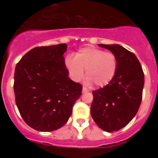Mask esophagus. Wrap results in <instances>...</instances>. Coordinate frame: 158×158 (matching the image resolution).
<instances>
[{"mask_svg": "<svg viewBox=\"0 0 158 158\" xmlns=\"http://www.w3.org/2000/svg\"><path fill=\"white\" fill-rule=\"evenodd\" d=\"M89 92V90L86 89V88H83V94H85V93H88Z\"/></svg>", "mask_w": 158, "mask_h": 158, "instance_id": "1", "label": "esophagus"}]
</instances>
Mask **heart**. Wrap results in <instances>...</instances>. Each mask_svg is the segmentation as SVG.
<instances>
[{
    "instance_id": "1",
    "label": "heart",
    "mask_w": 158,
    "mask_h": 158,
    "mask_svg": "<svg viewBox=\"0 0 158 158\" xmlns=\"http://www.w3.org/2000/svg\"><path fill=\"white\" fill-rule=\"evenodd\" d=\"M64 66L69 77L74 82H79L84 77L85 69L88 84L95 83L97 86L104 87L111 82L117 71V58L112 52L100 48L85 47L79 49L75 56L67 54Z\"/></svg>"
}]
</instances>
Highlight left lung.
Returning <instances> with one entry per match:
<instances>
[{
  "mask_svg": "<svg viewBox=\"0 0 158 158\" xmlns=\"http://www.w3.org/2000/svg\"><path fill=\"white\" fill-rule=\"evenodd\" d=\"M117 58V71L104 88L93 91L91 115L99 128L108 133L122 129L137 114L142 101L144 74L134 53L118 44H98Z\"/></svg>",
  "mask_w": 158,
  "mask_h": 158,
  "instance_id": "1",
  "label": "left lung"
}]
</instances>
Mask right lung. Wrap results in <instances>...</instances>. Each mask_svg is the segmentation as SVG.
Masks as SVG:
<instances>
[{
  "label": "right lung",
  "instance_id": "right-lung-1",
  "mask_svg": "<svg viewBox=\"0 0 158 158\" xmlns=\"http://www.w3.org/2000/svg\"><path fill=\"white\" fill-rule=\"evenodd\" d=\"M67 45L38 47L26 53L15 70L14 91L21 116L30 127L47 132L68 121L83 87L64 66Z\"/></svg>",
  "mask_w": 158,
  "mask_h": 158
}]
</instances>
